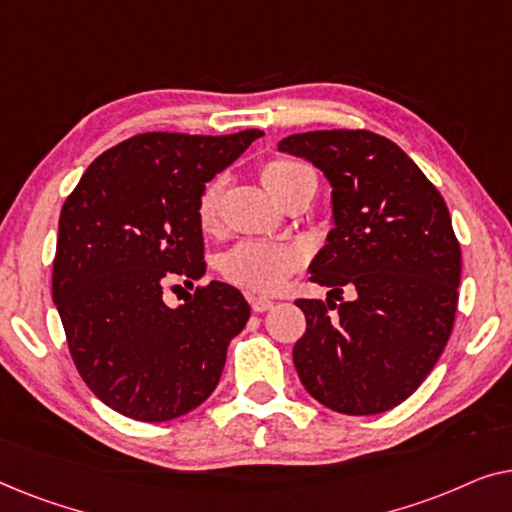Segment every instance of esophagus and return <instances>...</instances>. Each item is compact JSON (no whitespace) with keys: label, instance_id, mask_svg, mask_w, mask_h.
Instances as JSON below:
<instances>
[{"label":"esophagus","instance_id":"34e87169","mask_svg":"<svg viewBox=\"0 0 512 512\" xmlns=\"http://www.w3.org/2000/svg\"><path fill=\"white\" fill-rule=\"evenodd\" d=\"M249 303H251V310H254V312H268V310H272V305H275L268 298H251Z\"/></svg>","mask_w":512,"mask_h":512}]
</instances>
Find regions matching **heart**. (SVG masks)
Returning <instances> with one entry per match:
<instances>
[{"label": "heart", "instance_id": "heart-1", "mask_svg": "<svg viewBox=\"0 0 512 512\" xmlns=\"http://www.w3.org/2000/svg\"><path fill=\"white\" fill-rule=\"evenodd\" d=\"M261 181L275 198L286 205L300 193H314L317 177L310 167L289 158L268 160L261 167ZM228 179L219 174L202 188L198 207V223L205 233H216L221 228V207L223 195H226ZM303 263V254L289 244H272L247 240L235 244L226 254L219 258V270L223 279L240 289L254 293H272L289 279L291 272H296Z\"/></svg>", "mask_w": 512, "mask_h": 512}]
</instances>
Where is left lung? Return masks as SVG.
<instances>
[{
    "mask_svg": "<svg viewBox=\"0 0 512 512\" xmlns=\"http://www.w3.org/2000/svg\"><path fill=\"white\" fill-rule=\"evenodd\" d=\"M279 151L310 160L333 188V230L310 279L354 291L340 305L296 300L307 319L293 345L300 382L342 415L387 412L424 382L454 326L461 249L443 195L368 130L303 132Z\"/></svg>",
    "mask_w": 512,
    "mask_h": 512,
    "instance_id": "8db88e82",
    "label": "left lung"
}]
</instances>
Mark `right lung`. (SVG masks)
<instances>
[{
    "label": "right lung",
    "instance_id": "add662e5",
    "mask_svg": "<svg viewBox=\"0 0 512 512\" xmlns=\"http://www.w3.org/2000/svg\"><path fill=\"white\" fill-rule=\"evenodd\" d=\"M261 135H135L97 156L62 205L53 300L76 370L111 410L167 422L219 384L249 303L209 282L172 310L163 289L205 275L198 198Z\"/></svg>",
    "mask_w": 512,
    "mask_h": 512
}]
</instances>
